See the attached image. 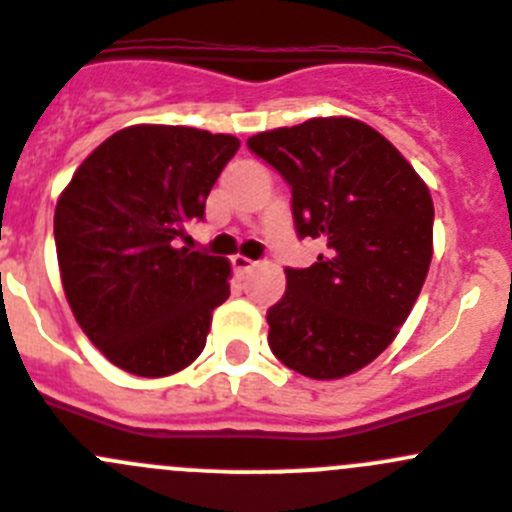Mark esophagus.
I'll return each instance as SVG.
<instances>
[{
  "instance_id": "34e87169",
  "label": "esophagus",
  "mask_w": 512,
  "mask_h": 512,
  "mask_svg": "<svg viewBox=\"0 0 512 512\" xmlns=\"http://www.w3.org/2000/svg\"><path fill=\"white\" fill-rule=\"evenodd\" d=\"M231 264H233V269H236V274L243 276V274H248L253 266H256V261H251L248 256H241V253H236V256L231 259Z\"/></svg>"
}]
</instances>
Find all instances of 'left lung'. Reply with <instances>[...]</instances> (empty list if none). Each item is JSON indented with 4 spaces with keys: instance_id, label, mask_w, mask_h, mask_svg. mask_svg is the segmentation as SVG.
<instances>
[{
    "instance_id": "1",
    "label": "left lung",
    "mask_w": 512,
    "mask_h": 512,
    "mask_svg": "<svg viewBox=\"0 0 512 512\" xmlns=\"http://www.w3.org/2000/svg\"><path fill=\"white\" fill-rule=\"evenodd\" d=\"M294 193L299 236L324 241L286 269L269 347L309 379H342L379 357L405 324L432 261L430 188L382 133L347 115L248 138Z\"/></svg>"
}]
</instances>
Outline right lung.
<instances>
[{"label":"right lung","mask_w":512,"mask_h":512,"mask_svg":"<svg viewBox=\"0 0 512 512\" xmlns=\"http://www.w3.org/2000/svg\"><path fill=\"white\" fill-rule=\"evenodd\" d=\"M241 140L186 125H130L80 163L55 208L62 289L107 362L168 377L206 347L231 294L223 256L180 246Z\"/></svg>","instance_id":"obj_1"}]
</instances>
